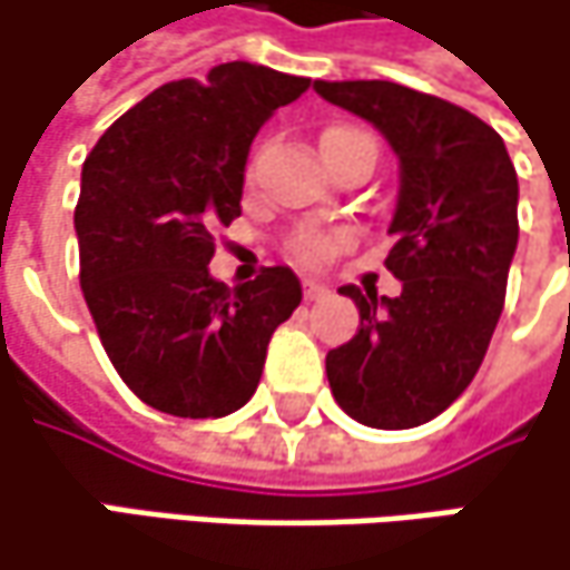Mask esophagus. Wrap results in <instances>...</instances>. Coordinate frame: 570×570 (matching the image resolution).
Returning a JSON list of instances; mask_svg holds the SVG:
<instances>
[{
  "mask_svg": "<svg viewBox=\"0 0 570 570\" xmlns=\"http://www.w3.org/2000/svg\"><path fill=\"white\" fill-rule=\"evenodd\" d=\"M303 296L313 303V299H323V296H330V286H323V284H316V281H306L303 284Z\"/></svg>",
  "mask_w": 570,
  "mask_h": 570,
  "instance_id": "1",
  "label": "esophagus"
}]
</instances>
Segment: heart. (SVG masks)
<instances>
[{
  "mask_svg": "<svg viewBox=\"0 0 570 570\" xmlns=\"http://www.w3.org/2000/svg\"><path fill=\"white\" fill-rule=\"evenodd\" d=\"M355 142L375 146V139L368 132L355 130V127H330L320 139L323 153H333L338 146H355ZM348 244H352V234L345 228H306V232H299L289 240V250H293L296 261H303L309 267H323L326 261H333L338 250L348 247Z\"/></svg>",
  "mask_w": 570,
  "mask_h": 570,
  "instance_id": "b5f03b06",
  "label": "heart"
}]
</instances>
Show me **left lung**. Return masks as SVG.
I'll return each mask as SVG.
<instances>
[{
	"instance_id": "left-lung-1",
	"label": "left lung",
	"mask_w": 570,
	"mask_h": 570,
	"mask_svg": "<svg viewBox=\"0 0 570 570\" xmlns=\"http://www.w3.org/2000/svg\"><path fill=\"white\" fill-rule=\"evenodd\" d=\"M368 120L401 169L385 267L397 296L342 286L362 326L326 355L338 407L404 431L446 411L483 365L519 244V179L502 136L470 110L394 80H316Z\"/></svg>"
}]
</instances>
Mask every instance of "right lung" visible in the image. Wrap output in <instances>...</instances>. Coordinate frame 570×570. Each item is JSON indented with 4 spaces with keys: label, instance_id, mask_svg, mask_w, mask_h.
<instances>
[{
    "label": "right lung",
    "instance_id": "right-lung-1",
    "mask_svg": "<svg viewBox=\"0 0 570 570\" xmlns=\"http://www.w3.org/2000/svg\"><path fill=\"white\" fill-rule=\"evenodd\" d=\"M306 87L250 61L169 80L83 159L80 289L117 375L156 411L202 421L244 407L303 299L289 267L225 286L208 264L215 232L240 215L250 139Z\"/></svg>",
    "mask_w": 570,
    "mask_h": 570
}]
</instances>
